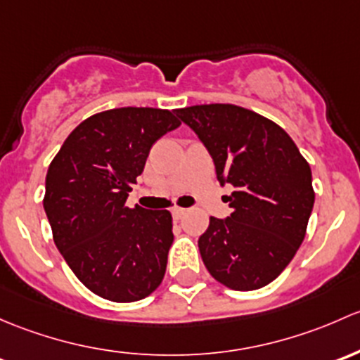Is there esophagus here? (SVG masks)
Returning a JSON list of instances; mask_svg holds the SVG:
<instances>
[{
  "instance_id": "esophagus-1",
  "label": "esophagus",
  "mask_w": 360,
  "mask_h": 360,
  "mask_svg": "<svg viewBox=\"0 0 360 360\" xmlns=\"http://www.w3.org/2000/svg\"><path fill=\"white\" fill-rule=\"evenodd\" d=\"M185 207H179V206H175V207H172V214H173V218H175V220H180L181 217H184L185 214Z\"/></svg>"
}]
</instances>
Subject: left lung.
I'll list each match as a JSON object with an SVG mask.
<instances>
[{
    "instance_id": "left-lung-1",
    "label": "left lung",
    "mask_w": 360,
    "mask_h": 360,
    "mask_svg": "<svg viewBox=\"0 0 360 360\" xmlns=\"http://www.w3.org/2000/svg\"><path fill=\"white\" fill-rule=\"evenodd\" d=\"M213 158L217 179L236 188L227 218L210 217L199 237L207 272L236 291L260 290L292 260L314 207L312 172L291 136L232 103L176 109Z\"/></svg>"
}]
</instances>
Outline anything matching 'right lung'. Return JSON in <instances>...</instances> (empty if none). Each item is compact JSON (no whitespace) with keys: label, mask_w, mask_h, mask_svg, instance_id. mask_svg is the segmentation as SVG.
Returning a JSON list of instances; mask_svg holds the SVG:
<instances>
[{"label":"right lung","mask_w":360,"mask_h":360,"mask_svg":"<svg viewBox=\"0 0 360 360\" xmlns=\"http://www.w3.org/2000/svg\"><path fill=\"white\" fill-rule=\"evenodd\" d=\"M180 121L153 107L94 114L72 129L50 162L43 206L74 276L117 303L158 290L173 243L172 213L128 207L155 140Z\"/></svg>","instance_id":"add662e5"}]
</instances>
